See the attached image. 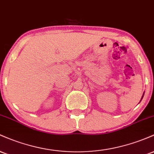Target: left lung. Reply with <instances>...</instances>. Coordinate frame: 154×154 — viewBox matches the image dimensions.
I'll return each mask as SVG.
<instances>
[{
    "label": "left lung",
    "mask_w": 154,
    "mask_h": 154,
    "mask_svg": "<svg viewBox=\"0 0 154 154\" xmlns=\"http://www.w3.org/2000/svg\"><path fill=\"white\" fill-rule=\"evenodd\" d=\"M143 95H144V94H143ZM143 97H142V98H143ZM142 98H141V100H142Z\"/></svg>",
    "instance_id": "8db88e82"
}]
</instances>
